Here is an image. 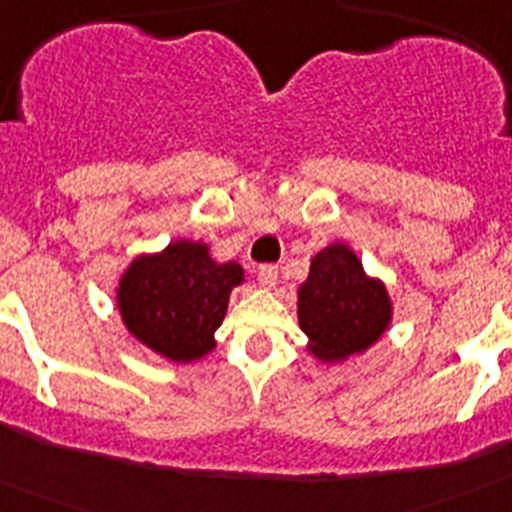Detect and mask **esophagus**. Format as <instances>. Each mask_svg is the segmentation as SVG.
<instances>
[{
  "label": "esophagus",
  "mask_w": 512,
  "mask_h": 512,
  "mask_svg": "<svg viewBox=\"0 0 512 512\" xmlns=\"http://www.w3.org/2000/svg\"><path fill=\"white\" fill-rule=\"evenodd\" d=\"M277 279H279V269L274 264H264L259 266V284L264 289H274L277 287Z\"/></svg>",
  "instance_id": "esophagus-1"
}]
</instances>
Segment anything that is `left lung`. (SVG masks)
Segmentation results:
<instances>
[{"label":"left lung","instance_id":"left-lung-1","mask_svg":"<svg viewBox=\"0 0 512 512\" xmlns=\"http://www.w3.org/2000/svg\"><path fill=\"white\" fill-rule=\"evenodd\" d=\"M387 284L366 274L356 251L336 241L310 261L297 287V320L307 336V354L323 364H341L364 354L392 325Z\"/></svg>","mask_w":512,"mask_h":512}]
</instances>
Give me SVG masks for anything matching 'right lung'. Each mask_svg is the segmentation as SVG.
<instances>
[{"mask_svg": "<svg viewBox=\"0 0 512 512\" xmlns=\"http://www.w3.org/2000/svg\"><path fill=\"white\" fill-rule=\"evenodd\" d=\"M246 282L238 261H215L210 243L179 238L138 253L117 279L115 305L130 336L171 364L215 351L230 292Z\"/></svg>", "mask_w": 512, "mask_h": 512, "instance_id": "right-lung-1", "label": "right lung"}]
</instances>
